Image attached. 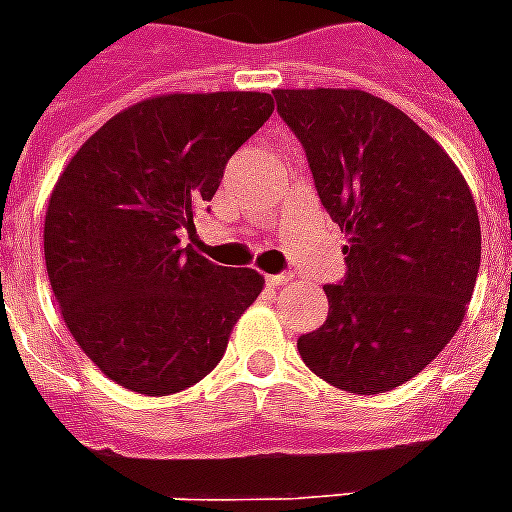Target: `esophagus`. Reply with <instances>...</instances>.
Masks as SVG:
<instances>
[{
  "label": "esophagus",
  "instance_id": "esophagus-1",
  "mask_svg": "<svg viewBox=\"0 0 512 512\" xmlns=\"http://www.w3.org/2000/svg\"><path fill=\"white\" fill-rule=\"evenodd\" d=\"M266 282L271 288H282V285H288L290 282V274H268Z\"/></svg>",
  "mask_w": 512,
  "mask_h": 512
}]
</instances>
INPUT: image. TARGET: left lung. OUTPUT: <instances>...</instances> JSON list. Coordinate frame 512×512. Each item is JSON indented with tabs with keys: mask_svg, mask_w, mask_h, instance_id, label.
Wrapping results in <instances>:
<instances>
[{
	"mask_svg": "<svg viewBox=\"0 0 512 512\" xmlns=\"http://www.w3.org/2000/svg\"><path fill=\"white\" fill-rule=\"evenodd\" d=\"M323 208L348 233L329 315L299 337L315 376L378 395L428 367L458 332L480 271L472 191L439 142L365 90H274Z\"/></svg>",
	"mask_w": 512,
	"mask_h": 512,
	"instance_id": "8db88e82",
	"label": "left lung"
}]
</instances>
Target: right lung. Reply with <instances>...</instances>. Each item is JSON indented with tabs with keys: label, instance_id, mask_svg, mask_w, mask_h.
I'll list each match as a JSON object with an SVG mask.
<instances>
[{
	"label": "right lung",
	"instance_id": "add662e5",
	"mask_svg": "<svg viewBox=\"0 0 512 512\" xmlns=\"http://www.w3.org/2000/svg\"><path fill=\"white\" fill-rule=\"evenodd\" d=\"M274 112L268 93L147 98L98 128L51 191L43 252L73 340L139 395L197 384L260 296L255 268L180 246L238 147Z\"/></svg>",
	"mask_w": 512,
	"mask_h": 512
}]
</instances>
